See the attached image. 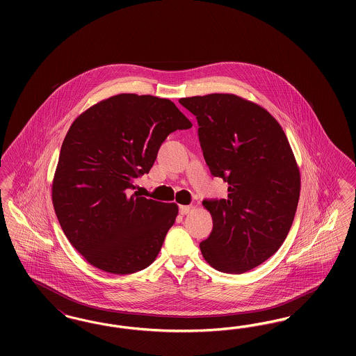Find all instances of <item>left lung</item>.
<instances>
[{
	"instance_id": "obj_1",
	"label": "left lung",
	"mask_w": 356,
	"mask_h": 356,
	"mask_svg": "<svg viewBox=\"0 0 356 356\" xmlns=\"http://www.w3.org/2000/svg\"><path fill=\"white\" fill-rule=\"evenodd\" d=\"M188 122L170 100L122 93L72 124L51 200L69 243L88 263L128 275L154 261L177 212L135 179L149 172L163 141Z\"/></svg>"
}]
</instances>
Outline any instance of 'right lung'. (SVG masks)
Segmentation results:
<instances>
[{"label": "right lung", "mask_w": 356, "mask_h": 356, "mask_svg": "<svg viewBox=\"0 0 356 356\" xmlns=\"http://www.w3.org/2000/svg\"><path fill=\"white\" fill-rule=\"evenodd\" d=\"M181 104L196 116L212 176L228 184L224 199L207 202L213 228L202 254L218 271H250L280 248L296 213L300 173L287 137L267 111L235 95Z\"/></svg>", "instance_id": "add662e5"}]
</instances>
